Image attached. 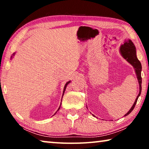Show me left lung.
<instances>
[{"mask_svg": "<svg viewBox=\"0 0 149 149\" xmlns=\"http://www.w3.org/2000/svg\"><path fill=\"white\" fill-rule=\"evenodd\" d=\"M119 50H120V53L121 55H122V56L125 60H126V61L129 62L130 64L133 67V68H134L136 76H137L138 82H139V93L137 97L136 98V99L135 100L134 103H133L132 108H131L130 110L124 115V116H126L130 114V113L132 112L133 110L134 109V107L136 104V103H137L138 98L141 93V89H142V87H141V84H142L141 70H142V66H141V64L140 61L138 60L137 57L136 48L132 40L125 39L124 42H123V44L121 45ZM86 107L87 108V107Z\"/></svg>", "mask_w": 149, "mask_h": 149, "instance_id": "obj_1", "label": "left lung"}]
</instances>
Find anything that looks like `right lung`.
<instances>
[{
  "label": "right lung",
  "instance_id": "obj_1",
  "mask_svg": "<svg viewBox=\"0 0 149 149\" xmlns=\"http://www.w3.org/2000/svg\"><path fill=\"white\" fill-rule=\"evenodd\" d=\"M14 55H15V52H14V53L13 54H12V56H11V57H10V58H11V60L12 59V58H13V57L14 56ZM70 82H71V81H68L67 83H66V84H65V85H64V90H63V93H62V97H63V96H64V92H65V89H66V87L68 86V85L69 84H70ZM62 100H61V102H62ZM60 107H61V103H60V107H59V108H58V109L57 110V111H58L59 110V109H60ZM57 111H56V113L57 112ZM56 113H55V114H54V115H55V114H56ZM53 115V116H54Z\"/></svg>",
  "mask_w": 149,
  "mask_h": 149
}]
</instances>
